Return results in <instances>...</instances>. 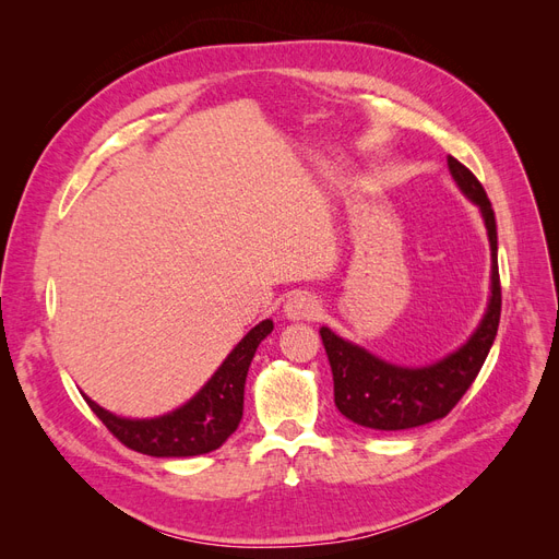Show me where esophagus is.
<instances>
[{"instance_id":"esophagus-1","label":"esophagus","mask_w":559,"mask_h":559,"mask_svg":"<svg viewBox=\"0 0 559 559\" xmlns=\"http://www.w3.org/2000/svg\"><path fill=\"white\" fill-rule=\"evenodd\" d=\"M284 314L294 321H298V319L310 321L319 314V300L308 292H298L284 302Z\"/></svg>"}]
</instances>
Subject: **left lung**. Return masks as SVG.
Listing matches in <instances>:
<instances>
[{
    "label": "left lung",
    "mask_w": 559,
    "mask_h": 559,
    "mask_svg": "<svg viewBox=\"0 0 559 559\" xmlns=\"http://www.w3.org/2000/svg\"><path fill=\"white\" fill-rule=\"evenodd\" d=\"M450 173L462 193L476 202L485 218L489 249H492V296L487 312L466 345L445 359L425 368H401L378 359L359 345H352L321 326V341L333 373L335 405L354 425L378 431H401L429 425L445 417L466 389L476 380L492 347L501 317V282L497 265V222L483 183L466 165L448 156Z\"/></svg>",
    "instance_id": "obj_1"
}]
</instances>
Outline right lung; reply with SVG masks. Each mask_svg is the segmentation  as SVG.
<instances>
[{"instance_id":"1","label":"right lung","mask_w":559,"mask_h":559,"mask_svg":"<svg viewBox=\"0 0 559 559\" xmlns=\"http://www.w3.org/2000/svg\"><path fill=\"white\" fill-rule=\"evenodd\" d=\"M273 331L265 319L253 326L238 343L216 373L181 408L154 419H128L99 408L88 396L91 411L126 448L151 456H195L226 443L238 429L245 408V380L249 364L263 337Z\"/></svg>"}]
</instances>
